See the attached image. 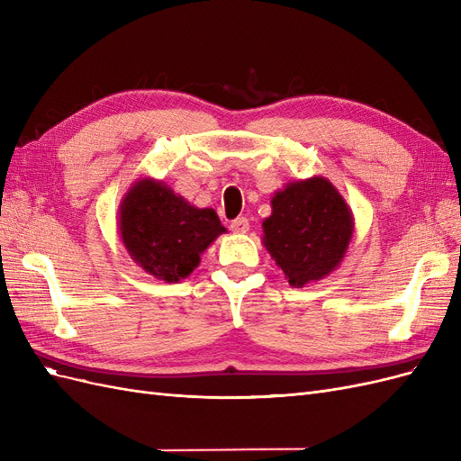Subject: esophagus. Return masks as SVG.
I'll return each mask as SVG.
<instances>
[{
	"label": "esophagus",
	"instance_id": "obj_1",
	"mask_svg": "<svg viewBox=\"0 0 461 461\" xmlns=\"http://www.w3.org/2000/svg\"><path fill=\"white\" fill-rule=\"evenodd\" d=\"M230 230L236 234H244L249 230V221L246 217H239L230 222Z\"/></svg>",
	"mask_w": 461,
	"mask_h": 461
}]
</instances>
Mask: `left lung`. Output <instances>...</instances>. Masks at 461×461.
<instances>
[{
	"label": "left lung",
	"mask_w": 461,
	"mask_h": 461,
	"mask_svg": "<svg viewBox=\"0 0 461 461\" xmlns=\"http://www.w3.org/2000/svg\"><path fill=\"white\" fill-rule=\"evenodd\" d=\"M263 246L290 286L302 288L330 275L352 242L354 213L329 178L292 180L271 198L263 219Z\"/></svg>",
	"instance_id": "8db88e82"
}]
</instances>
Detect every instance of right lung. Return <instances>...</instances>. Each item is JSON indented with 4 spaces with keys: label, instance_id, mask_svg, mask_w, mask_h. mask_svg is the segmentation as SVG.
Instances as JSON below:
<instances>
[{
    "label": "right lung",
    "instance_id": "1",
    "mask_svg": "<svg viewBox=\"0 0 461 461\" xmlns=\"http://www.w3.org/2000/svg\"><path fill=\"white\" fill-rule=\"evenodd\" d=\"M227 232L212 207H196L163 180L140 178L119 205V234L136 265L165 283H178Z\"/></svg>",
    "mask_w": 461,
    "mask_h": 461
}]
</instances>
